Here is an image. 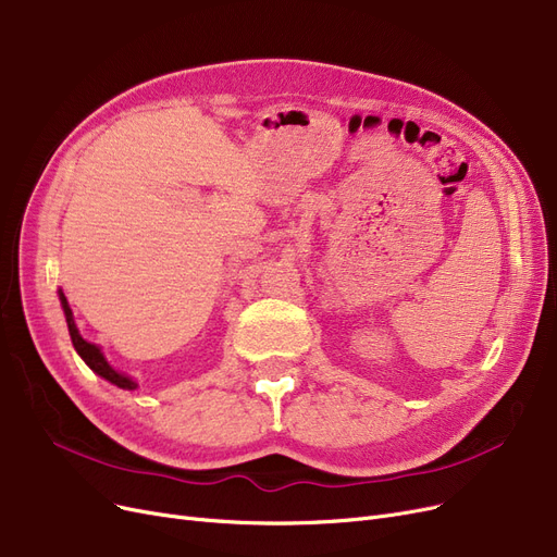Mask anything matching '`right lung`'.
<instances>
[{
    "label": "right lung",
    "instance_id": "1",
    "mask_svg": "<svg viewBox=\"0 0 557 557\" xmlns=\"http://www.w3.org/2000/svg\"><path fill=\"white\" fill-rule=\"evenodd\" d=\"M59 300H61V307H63V313H65V323H67V332H70V338H72V346H75L77 355L86 361V367H88L92 373H98L100 377L109 380L111 384L120 386V389H127V392L138 389V382H136L134 377H129V375H125V373H120L117 369H113V367L109 364V361H107L102 348L90 344V342H86V338L79 334L77 323H75V317H72V309H70L67 298H65V294L61 292V288H59Z\"/></svg>",
    "mask_w": 557,
    "mask_h": 557
}]
</instances>
